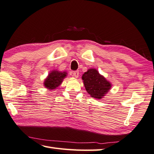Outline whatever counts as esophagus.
<instances>
[{
    "label": "esophagus",
    "mask_w": 154,
    "mask_h": 154,
    "mask_svg": "<svg viewBox=\"0 0 154 154\" xmlns=\"http://www.w3.org/2000/svg\"><path fill=\"white\" fill-rule=\"evenodd\" d=\"M79 71H72V76L75 77H76V78L79 77Z\"/></svg>",
    "instance_id": "esophagus-1"
}]
</instances>
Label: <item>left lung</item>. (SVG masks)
Listing matches in <instances>:
<instances>
[{"label":"left lung","mask_w":154,"mask_h":154,"mask_svg":"<svg viewBox=\"0 0 154 154\" xmlns=\"http://www.w3.org/2000/svg\"><path fill=\"white\" fill-rule=\"evenodd\" d=\"M82 79L86 91L96 99L104 97L111 88L110 83L100 75L96 69H89L83 75Z\"/></svg>","instance_id":"1"}]
</instances>
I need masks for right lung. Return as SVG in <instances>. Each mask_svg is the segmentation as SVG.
<instances>
[{"label": "right lung", "mask_w": 154, "mask_h": 154, "mask_svg": "<svg viewBox=\"0 0 154 154\" xmlns=\"http://www.w3.org/2000/svg\"><path fill=\"white\" fill-rule=\"evenodd\" d=\"M66 73L65 72H59L57 71H53L48 75V77L45 79L44 85L46 88L50 89H56L63 82L64 78L66 77Z\"/></svg>", "instance_id": "1"}]
</instances>
